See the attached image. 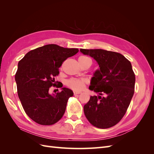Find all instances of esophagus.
Segmentation results:
<instances>
[{
    "instance_id": "1",
    "label": "esophagus",
    "mask_w": 154,
    "mask_h": 154,
    "mask_svg": "<svg viewBox=\"0 0 154 154\" xmlns=\"http://www.w3.org/2000/svg\"><path fill=\"white\" fill-rule=\"evenodd\" d=\"M73 93H74V95H78V94H81L82 92H76V91H74V92H73Z\"/></svg>"
}]
</instances>
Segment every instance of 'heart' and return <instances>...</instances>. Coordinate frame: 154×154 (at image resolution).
Here are the masks:
<instances>
[{
	"label": "heart",
	"mask_w": 154,
	"mask_h": 154,
	"mask_svg": "<svg viewBox=\"0 0 154 154\" xmlns=\"http://www.w3.org/2000/svg\"><path fill=\"white\" fill-rule=\"evenodd\" d=\"M88 60L92 63L91 60L86 56H81L78 58V63L81 65L82 63ZM87 83V81L85 79H78V78H72L66 82L67 85L71 88V89L76 91H80L83 90L85 88V85Z\"/></svg>",
	"instance_id": "heart-1"
}]
</instances>
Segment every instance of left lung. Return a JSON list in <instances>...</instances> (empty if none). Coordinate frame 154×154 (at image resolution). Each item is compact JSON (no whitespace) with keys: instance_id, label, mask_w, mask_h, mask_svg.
<instances>
[{"instance_id":"obj_1","label":"left lung","mask_w":154,"mask_h":154,"mask_svg":"<svg viewBox=\"0 0 154 154\" xmlns=\"http://www.w3.org/2000/svg\"><path fill=\"white\" fill-rule=\"evenodd\" d=\"M80 51L94 58L100 67L89 87L99 96H91L83 106L85 117L97 128L113 127L123 118L134 93L136 77L131 63L113 51L100 49Z\"/></svg>"}]
</instances>
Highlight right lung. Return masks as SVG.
I'll return each instance as SVG.
<instances>
[{
  "label": "right lung",
  "mask_w": 154,
  "mask_h": 154,
  "mask_svg": "<svg viewBox=\"0 0 154 154\" xmlns=\"http://www.w3.org/2000/svg\"><path fill=\"white\" fill-rule=\"evenodd\" d=\"M78 51L48 44L30 51L18 62L15 74L18 96L25 112L35 122L51 125L62 118L73 92L63 87L61 92L51 95L49 90L52 86L62 87V83L56 84L54 77L65 60Z\"/></svg>",
  "instance_id": "right-lung-1"
}]
</instances>
